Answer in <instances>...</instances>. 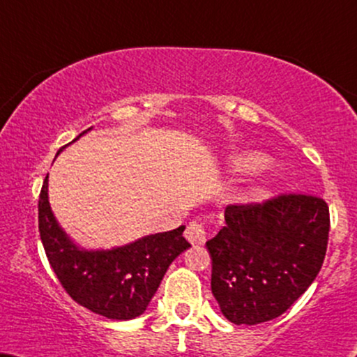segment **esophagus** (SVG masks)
I'll return each instance as SVG.
<instances>
[{"instance_id": "1", "label": "esophagus", "mask_w": 357, "mask_h": 357, "mask_svg": "<svg viewBox=\"0 0 357 357\" xmlns=\"http://www.w3.org/2000/svg\"><path fill=\"white\" fill-rule=\"evenodd\" d=\"M184 237H186L188 242L192 243V245H202V243L206 242V229H204V225L199 224V222H191L186 227Z\"/></svg>"}]
</instances>
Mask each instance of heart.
Wrapping results in <instances>:
<instances>
[{"instance_id": "1", "label": "heart", "mask_w": 357, "mask_h": 357, "mask_svg": "<svg viewBox=\"0 0 357 357\" xmlns=\"http://www.w3.org/2000/svg\"><path fill=\"white\" fill-rule=\"evenodd\" d=\"M265 158L259 155V153L254 151H247V153H241V155L234 156L231 161L232 169L236 171H255L259 169L260 166H264Z\"/></svg>"}]
</instances>
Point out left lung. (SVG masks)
Returning <instances> with one entry per match:
<instances>
[{
	"instance_id": "obj_1",
	"label": "left lung",
	"mask_w": 357,
	"mask_h": 357,
	"mask_svg": "<svg viewBox=\"0 0 357 357\" xmlns=\"http://www.w3.org/2000/svg\"><path fill=\"white\" fill-rule=\"evenodd\" d=\"M225 225L206 242L211 290L234 324L278 318L306 291L326 255L329 209L323 199L283 194L264 204L227 206Z\"/></svg>"
}]
</instances>
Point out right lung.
Wrapping results in <instances>:
<instances>
[{"instance_id":"1","label":"right lung","mask_w":357,"mask_h":357,"mask_svg":"<svg viewBox=\"0 0 357 357\" xmlns=\"http://www.w3.org/2000/svg\"><path fill=\"white\" fill-rule=\"evenodd\" d=\"M47 181L49 174L39 196V234L49 264L70 298L119 321L145 313L166 270L191 247L183 237L186 227L151 234L112 249H84L57 222L49 204Z\"/></svg>"}]
</instances>
